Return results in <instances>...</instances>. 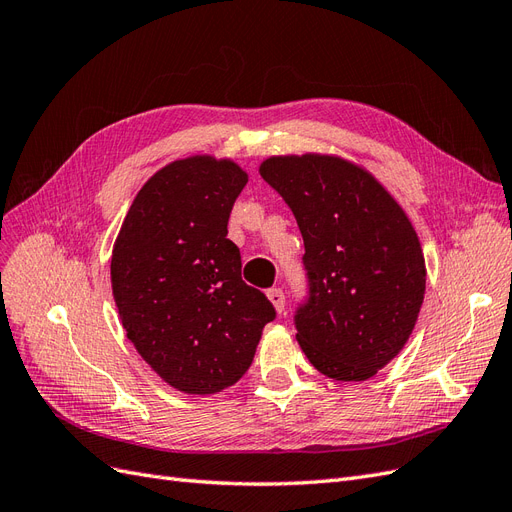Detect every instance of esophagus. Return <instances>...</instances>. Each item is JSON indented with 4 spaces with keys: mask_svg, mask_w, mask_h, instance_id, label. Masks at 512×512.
I'll list each match as a JSON object with an SVG mask.
<instances>
[{
    "mask_svg": "<svg viewBox=\"0 0 512 512\" xmlns=\"http://www.w3.org/2000/svg\"><path fill=\"white\" fill-rule=\"evenodd\" d=\"M267 297H269V301L273 303V307L277 309V314H282V312H284V305H286L284 290H282V288H271V290L267 292Z\"/></svg>",
    "mask_w": 512,
    "mask_h": 512,
    "instance_id": "obj_1",
    "label": "esophagus"
}]
</instances>
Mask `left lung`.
<instances>
[{"instance_id": "1", "label": "left lung", "mask_w": 512, "mask_h": 512, "mask_svg": "<svg viewBox=\"0 0 512 512\" xmlns=\"http://www.w3.org/2000/svg\"><path fill=\"white\" fill-rule=\"evenodd\" d=\"M260 177L286 200L305 243L299 346L333 380L376 376L406 346L425 297L408 215L367 170L337 156H275Z\"/></svg>"}]
</instances>
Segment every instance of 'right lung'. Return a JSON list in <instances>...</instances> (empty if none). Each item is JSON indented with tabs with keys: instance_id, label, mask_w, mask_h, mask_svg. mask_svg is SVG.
Returning <instances> with one entry per match:
<instances>
[{
	"instance_id": "add662e5",
	"label": "right lung",
	"mask_w": 512,
	"mask_h": 512,
	"mask_svg": "<svg viewBox=\"0 0 512 512\" xmlns=\"http://www.w3.org/2000/svg\"><path fill=\"white\" fill-rule=\"evenodd\" d=\"M247 173L192 156L153 175L121 224L113 297L128 339L156 374L188 395L235 384L254 361L275 307L241 280L228 218Z\"/></svg>"
}]
</instances>
